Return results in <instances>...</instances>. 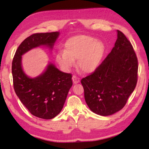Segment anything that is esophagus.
Masks as SVG:
<instances>
[{
  "label": "esophagus",
  "mask_w": 149,
  "mask_h": 149,
  "mask_svg": "<svg viewBox=\"0 0 149 149\" xmlns=\"http://www.w3.org/2000/svg\"><path fill=\"white\" fill-rule=\"evenodd\" d=\"M72 80H73V82H74V84H77L80 81L79 77H78L77 76H76V75H73Z\"/></svg>",
  "instance_id": "34e87169"
}]
</instances>
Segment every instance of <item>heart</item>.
<instances>
[{"label": "heart", "instance_id": "heart-1", "mask_svg": "<svg viewBox=\"0 0 149 149\" xmlns=\"http://www.w3.org/2000/svg\"><path fill=\"white\" fill-rule=\"evenodd\" d=\"M104 52L102 42L88 35H79L70 37L60 50L56 61L64 69L70 68L77 60V65L84 73H91L97 68Z\"/></svg>", "mask_w": 149, "mask_h": 149}]
</instances>
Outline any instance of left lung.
I'll return each instance as SVG.
<instances>
[{"label": "left lung", "instance_id": "8db88e82", "mask_svg": "<svg viewBox=\"0 0 149 149\" xmlns=\"http://www.w3.org/2000/svg\"><path fill=\"white\" fill-rule=\"evenodd\" d=\"M114 47L99 67L81 83L85 100L95 114L110 116L124 107L137 82L138 60L132 43L117 30Z\"/></svg>", "mask_w": 149, "mask_h": 149}]
</instances>
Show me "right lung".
<instances>
[{
	"mask_svg": "<svg viewBox=\"0 0 149 149\" xmlns=\"http://www.w3.org/2000/svg\"><path fill=\"white\" fill-rule=\"evenodd\" d=\"M59 32L40 33L30 35L19 45L12 64L14 89L32 115L50 120L61 112L68 93L72 86V75L50 64L43 74L30 78L22 68V56L33 48L47 45L52 49Z\"/></svg>",
	"mask_w": 149,
	"mask_h": 149,
	"instance_id": "1",
	"label": "right lung"
}]
</instances>
